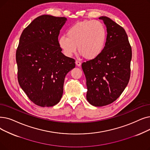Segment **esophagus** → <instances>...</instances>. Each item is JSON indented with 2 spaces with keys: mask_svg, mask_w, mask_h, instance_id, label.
Segmentation results:
<instances>
[{
  "mask_svg": "<svg viewBox=\"0 0 150 150\" xmlns=\"http://www.w3.org/2000/svg\"><path fill=\"white\" fill-rule=\"evenodd\" d=\"M75 63H76V65L77 66L80 67V66H81V62L79 61H75Z\"/></svg>",
  "mask_w": 150,
  "mask_h": 150,
  "instance_id": "1",
  "label": "esophagus"
}]
</instances>
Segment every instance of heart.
<instances>
[{
  "label": "heart",
  "mask_w": 150,
  "mask_h": 150,
  "mask_svg": "<svg viewBox=\"0 0 150 150\" xmlns=\"http://www.w3.org/2000/svg\"><path fill=\"white\" fill-rule=\"evenodd\" d=\"M107 39V30L99 21L85 20L71 25L67 36L58 38V45L64 54L71 57L76 51L88 59H94L103 51Z\"/></svg>",
  "instance_id": "heart-1"
}]
</instances>
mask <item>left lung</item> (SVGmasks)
<instances>
[{
	"mask_svg": "<svg viewBox=\"0 0 150 150\" xmlns=\"http://www.w3.org/2000/svg\"><path fill=\"white\" fill-rule=\"evenodd\" d=\"M99 19L107 27L105 46L98 56L81 64L86 79V99L95 107L108 105L121 96L130 79L132 59L125 30L108 17Z\"/></svg>",
	"mask_w": 150,
	"mask_h": 150,
	"instance_id": "8db88e82",
	"label": "left lung"
}]
</instances>
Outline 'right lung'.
Returning a JSON list of instances; mask_svg holds the SVG:
<instances>
[{
	"label": "right lung",
	"instance_id": "right-lung-1",
	"mask_svg": "<svg viewBox=\"0 0 150 150\" xmlns=\"http://www.w3.org/2000/svg\"><path fill=\"white\" fill-rule=\"evenodd\" d=\"M65 17L42 15L21 35L16 52L19 86L35 105L54 106L63 94L65 77L75 67L74 59L62 53L58 45Z\"/></svg>",
	"mask_w": 150,
	"mask_h": 150
}]
</instances>
